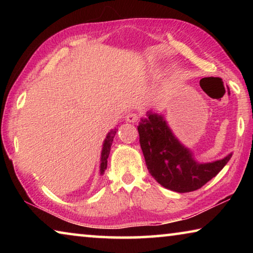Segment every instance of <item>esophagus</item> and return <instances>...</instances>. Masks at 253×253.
Returning a JSON list of instances; mask_svg holds the SVG:
<instances>
[{"label": "esophagus", "instance_id": "obj_1", "mask_svg": "<svg viewBox=\"0 0 253 253\" xmlns=\"http://www.w3.org/2000/svg\"><path fill=\"white\" fill-rule=\"evenodd\" d=\"M139 119V115L136 113H129L126 116V121L129 123H136Z\"/></svg>", "mask_w": 253, "mask_h": 253}]
</instances>
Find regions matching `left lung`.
<instances>
[{"label":"left lung","mask_w":253,"mask_h":253,"mask_svg":"<svg viewBox=\"0 0 253 253\" xmlns=\"http://www.w3.org/2000/svg\"><path fill=\"white\" fill-rule=\"evenodd\" d=\"M148 172L169 190L192 192L205 185L224 168L231 154L221 161L200 164L175 138L164 119L149 114L137 126Z\"/></svg>","instance_id":"left-lung-1"}]
</instances>
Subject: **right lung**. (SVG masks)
Instances as JSON below:
<instances>
[{
    "label": "right lung",
    "instance_id": "1",
    "mask_svg": "<svg viewBox=\"0 0 253 253\" xmlns=\"http://www.w3.org/2000/svg\"><path fill=\"white\" fill-rule=\"evenodd\" d=\"M116 131H117V129L110 130V132L107 135L106 139H105L104 147H102V152H101V164H100V173L101 174H104L105 169L107 168V158H108V156H109L110 147H111V144H113V140H114V137H115V134H116Z\"/></svg>",
    "mask_w": 253,
    "mask_h": 253
}]
</instances>
